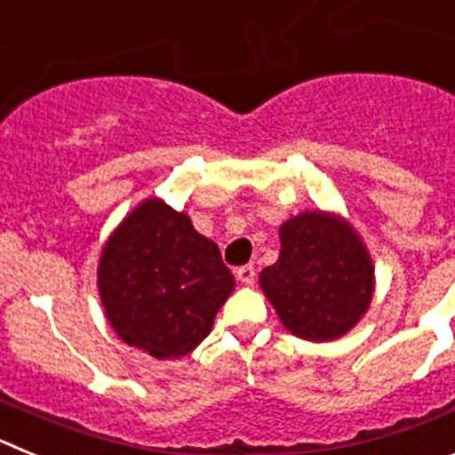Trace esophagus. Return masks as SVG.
<instances>
[{
  "instance_id": "1",
  "label": "esophagus",
  "mask_w": 455,
  "mask_h": 455,
  "mask_svg": "<svg viewBox=\"0 0 455 455\" xmlns=\"http://www.w3.org/2000/svg\"><path fill=\"white\" fill-rule=\"evenodd\" d=\"M255 277H257V271L252 264H246V267L236 268V280H239L241 284H246V287L255 284Z\"/></svg>"
}]
</instances>
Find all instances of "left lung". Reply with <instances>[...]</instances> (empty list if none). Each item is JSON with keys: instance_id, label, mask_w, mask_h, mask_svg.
Listing matches in <instances>:
<instances>
[{"instance_id": "left-lung-1", "label": "left lung", "mask_w": 455, "mask_h": 455, "mask_svg": "<svg viewBox=\"0 0 455 455\" xmlns=\"http://www.w3.org/2000/svg\"><path fill=\"white\" fill-rule=\"evenodd\" d=\"M280 257L259 273V287L289 332L331 341L347 335L369 309L373 264L347 220L303 212L280 228Z\"/></svg>"}]
</instances>
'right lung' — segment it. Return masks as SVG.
Returning a JSON list of instances; mask_svg holds the SVG:
<instances>
[{"label": "right lung", "instance_id": "1", "mask_svg": "<svg viewBox=\"0 0 455 455\" xmlns=\"http://www.w3.org/2000/svg\"><path fill=\"white\" fill-rule=\"evenodd\" d=\"M98 287L120 339L175 360L212 332L235 277L219 246L193 230L187 214L148 198L108 236Z\"/></svg>", "mask_w": 455, "mask_h": 455}]
</instances>
